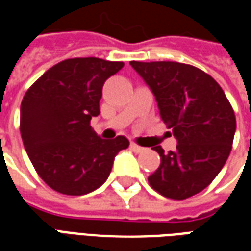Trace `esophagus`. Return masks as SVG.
Here are the masks:
<instances>
[{
	"mask_svg": "<svg viewBox=\"0 0 251 251\" xmlns=\"http://www.w3.org/2000/svg\"><path fill=\"white\" fill-rule=\"evenodd\" d=\"M130 148H131V151H133V152H136V153H142L144 151H145V148L138 147V145H137V144H134V142H131Z\"/></svg>",
	"mask_w": 251,
	"mask_h": 251,
	"instance_id": "obj_1",
	"label": "esophagus"
}]
</instances>
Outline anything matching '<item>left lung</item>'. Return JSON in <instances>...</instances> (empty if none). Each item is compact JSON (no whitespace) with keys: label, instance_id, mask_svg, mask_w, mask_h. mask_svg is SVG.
Instances as JSON below:
<instances>
[{"label":"left lung","instance_id":"left-lung-1","mask_svg":"<svg viewBox=\"0 0 251 251\" xmlns=\"http://www.w3.org/2000/svg\"><path fill=\"white\" fill-rule=\"evenodd\" d=\"M156 98L176 151L153 149L161 164L148 177L154 191L183 200L208 187L231 152L235 114L222 87L199 68L177 62H130Z\"/></svg>","mask_w":251,"mask_h":251}]
</instances>
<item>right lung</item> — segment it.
Wrapping results in <instances>:
<instances>
[{"instance_id": "1", "label": "right lung", "mask_w": 251, "mask_h": 251, "mask_svg": "<svg viewBox=\"0 0 251 251\" xmlns=\"http://www.w3.org/2000/svg\"><path fill=\"white\" fill-rule=\"evenodd\" d=\"M122 62L75 57L57 63L25 93L20 131L30 163L47 185L64 195L93 192L109 177L115 156L129 147L103 140L90 121L100 113L102 87Z\"/></svg>"}]
</instances>
